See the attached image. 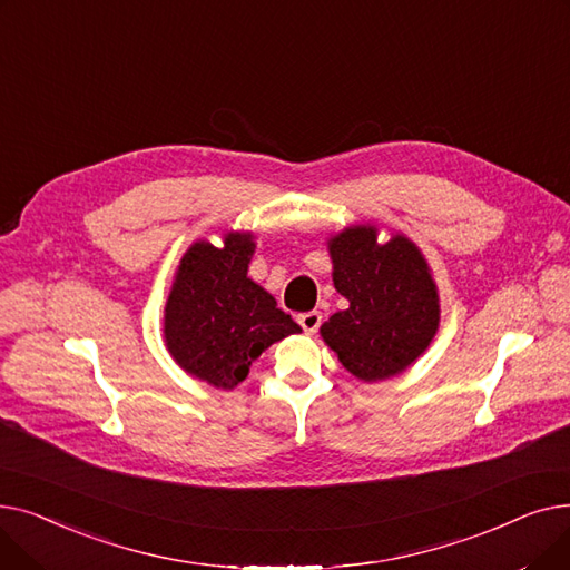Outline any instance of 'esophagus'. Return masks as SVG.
<instances>
[{
    "label": "esophagus",
    "instance_id": "obj_1",
    "mask_svg": "<svg viewBox=\"0 0 570 570\" xmlns=\"http://www.w3.org/2000/svg\"><path fill=\"white\" fill-rule=\"evenodd\" d=\"M297 323L303 325V331L307 335H314L318 331V325H321V312H305V314L297 316Z\"/></svg>",
    "mask_w": 570,
    "mask_h": 570
}]
</instances>
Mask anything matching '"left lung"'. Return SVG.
I'll list each match as a JSON object with an SVG mask.
<instances>
[{
  "label": "left lung",
  "mask_w": 570,
  "mask_h": 570,
  "mask_svg": "<svg viewBox=\"0 0 570 570\" xmlns=\"http://www.w3.org/2000/svg\"><path fill=\"white\" fill-rule=\"evenodd\" d=\"M333 284L348 309L321 325V337L357 381L376 383L406 372L434 342L439 288L425 254L404 233L379 243L374 224L327 237Z\"/></svg>",
  "instance_id": "1"
}]
</instances>
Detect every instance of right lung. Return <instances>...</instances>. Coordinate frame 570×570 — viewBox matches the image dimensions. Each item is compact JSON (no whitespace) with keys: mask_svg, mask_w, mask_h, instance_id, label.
<instances>
[{"mask_svg":"<svg viewBox=\"0 0 570 570\" xmlns=\"http://www.w3.org/2000/svg\"><path fill=\"white\" fill-rule=\"evenodd\" d=\"M252 230H226L224 245L196 243L179 258L164 307V342L173 361L198 381L233 391L258 355L303 333L249 273Z\"/></svg>","mask_w":570,"mask_h":570,"instance_id":"1","label":"right lung"}]
</instances>
